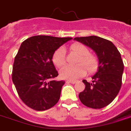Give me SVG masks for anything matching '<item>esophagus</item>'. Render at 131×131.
Here are the masks:
<instances>
[{
    "mask_svg": "<svg viewBox=\"0 0 131 131\" xmlns=\"http://www.w3.org/2000/svg\"><path fill=\"white\" fill-rule=\"evenodd\" d=\"M67 82L70 83H73V84H74V83H77V81H73V80H69V81H67Z\"/></svg>",
    "mask_w": 131,
    "mask_h": 131,
    "instance_id": "1",
    "label": "esophagus"
}]
</instances>
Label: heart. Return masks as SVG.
<instances>
[{"label":"heart","instance_id":"obj_1","mask_svg":"<svg viewBox=\"0 0 131 131\" xmlns=\"http://www.w3.org/2000/svg\"><path fill=\"white\" fill-rule=\"evenodd\" d=\"M70 50L79 56L77 64H80L76 67H64L60 71V76L62 79H77L85 76L87 74V70L90 74L97 70L99 67L98 57L95 54L91 53L86 46L80 43H74L71 46ZM52 62L58 68H61L65 64L64 49L63 48H60L54 52L52 55Z\"/></svg>","mask_w":131,"mask_h":131}]
</instances>
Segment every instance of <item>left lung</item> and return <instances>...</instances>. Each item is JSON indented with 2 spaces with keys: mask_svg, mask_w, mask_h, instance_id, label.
Returning a JSON list of instances; mask_svg holds the SVG:
<instances>
[{
  "mask_svg": "<svg viewBox=\"0 0 131 131\" xmlns=\"http://www.w3.org/2000/svg\"><path fill=\"white\" fill-rule=\"evenodd\" d=\"M74 40L91 48L99 59L98 71L92 77L93 82L83 80L85 88L79 95L80 100L90 108H103L114 100L121 89L124 71L121 54L110 40L96 36L76 37Z\"/></svg>",
  "mask_w": 131,
  "mask_h": 131,
  "instance_id": "obj_1",
  "label": "left lung"
}]
</instances>
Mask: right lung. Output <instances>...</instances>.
<instances>
[{"mask_svg":"<svg viewBox=\"0 0 131 131\" xmlns=\"http://www.w3.org/2000/svg\"><path fill=\"white\" fill-rule=\"evenodd\" d=\"M71 39L39 35L22 42L15 57L12 79L27 106L44 111L59 101L65 81L54 80L58 72L52 59L54 51Z\"/></svg>","mask_w":131,"mask_h":131,"instance_id":"right-lung-1","label":"right lung"}]
</instances>
